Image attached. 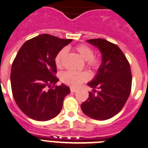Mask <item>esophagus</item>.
<instances>
[{
    "label": "esophagus",
    "instance_id": "esophagus-1",
    "mask_svg": "<svg viewBox=\"0 0 148 148\" xmlns=\"http://www.w3.org/2000/svg\"><path fill=\"white\" fill-rule=\"evenodd\" d=\"M70 90H71V92H76V91H77V88H72V87L70 88Z\"/></svg>",
    "mask_w": 148,
    "mask_h": 148
}]
</instances>
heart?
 <instances>
[{
	"label": "heart",
	"mask_w": 148,
	"mask_h": 148,
	"mask_svg": "<svg viewBox=\"0 0 148 148\" xmlns=\"http://www.w3.org/2000/svg\"><path fill=\"white\" fill-rule=\"evenodd\" d=\"M74 50L79 54L83 60L86 61V65L88 69L93 71H97L102 64V59L99 56L94 55V49L90 46L86 44H79L74 48ZM67 51L65 49H61L57 54L54 58V62L58 68L62 66V62L66 58ZM89 79V74L86 71H67L62 73L61 75V80L66 85L72 87H77L82 82H86Z\"/></svg>",
	"instance_id": "obj_1"
}]
</instances>
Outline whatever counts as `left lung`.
<instances>
[{"mask_svg": "<svg viewBox=\"0 0 148 148\" xmlns=\"http://www.w3.org/2000/svg\"><path fill=\"white\" fill-rule=\"evenodd\" d=\"M87 42L99 49L102 59L95 77L88 83L93 90L81 109L92 119L106 120L118 114L128 99L132 84L130 64L116 44L101 38Z\"/></svg>", "mask_w": 148, "mask_h": 148, "instance_id": "8db88e82", "label": "left lung"}]
</instances>
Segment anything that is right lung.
Wrapping results in <instances>:
<instances>
[{
  "label": "right lung",
  "mask_w": 148,
  "mask_h": 148,
  "mask_svg": "<svg viewBox=\"0 0 148 148\" xmlns=\"http://www.w3.org/2000/svg\"><path fill=\"white\" fill-rule=\"evenodd\" d=\"M71 39H60L48 34L38 35L23 43L12 65L11 87L19 108L38 121L53 119L62 110L70 88L55 86L59 79L54 58Z\"/></svg>",
  "instance_id": "obj_1"
}]
</instances>
